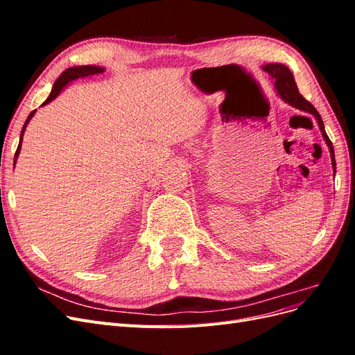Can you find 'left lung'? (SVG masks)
Masks as SVG:
<instances>
[{"label":"left lung","instance_id":"obj_1","mask_svg":"<svg viewBox=\"0 0 355 355\" xmlns=\"http://www.w3.org/2000/svg\"><path fill=\"white\" fill-rule=\"evenodd\" d=\"M265 72L270 73V77L274 80V84H275V89L278 92V94H280V98L287 102L288 105L295 106V108L297 110H302L305 112H309L313 114L315 116V120L320 125V130H321V135H323L324 141L330 149V157H331V164H333V170L336 171V161H335V151H333V145L330 142V139L324 130V124H323V120H321V116L318 114V111L314 108L313 105H311L302 94L299 93L297 90V85L295 83V78H293V73L290 72V69L284 65H282V63H268V65H265L262 68Z\"/></svg>","mask_w":355,"mask_h":355}]
</instances>
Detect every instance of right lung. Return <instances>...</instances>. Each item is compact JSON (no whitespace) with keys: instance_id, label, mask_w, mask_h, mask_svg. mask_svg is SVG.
<instances>
[{"instance_id":"obj_1","label":"right lung","mask_w":355,"mask_h":355,"mask_svg":"<svg viewBox=\"0 0 355 355\" xmlns=\"http://www.w3.org/2000/svg\"><path fill=\"white\" fill-rule=\"evenodd\" d=\"M103 71H105V69L101 68V67H90V65H87V67H73V68H68L67 71H63L60 77L56 80L55 85H53V89H51L50 96H49V98L46 99V102L42 103V105H47L49 102H51L53 99H55L56 96L62 92V89L65 87V85H67L69 81L77 80V78L89 77V75H94V73H102ZM34 114H35V111H32V112L28 115L26 121H25V124H24V127H22V133H20V142H19V146H17V151H16V154H15V163H16V158H17V155H19L20 146H22V136H24V133H25V128H26L29 120H31L32 115H34Z\"/></svg>"}]
</instances>
